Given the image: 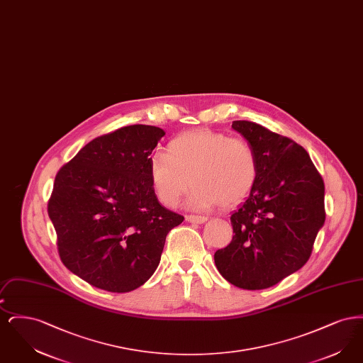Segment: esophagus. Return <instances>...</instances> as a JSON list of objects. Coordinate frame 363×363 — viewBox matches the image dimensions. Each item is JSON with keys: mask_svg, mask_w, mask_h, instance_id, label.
Returning a JSON list of instances; mask_svg holds the SVG:
<instances>
[{"mask_svg": "<svg viewBox=\"0 0 363 363\" xmlns=\"http://www.w3.org/2000/svg\"><path fill=\"white\" fill-rule=\"evenodd\" d=\"M185 219L190 223H197V225H201V223L207 222L206 216H197V215H186Z\"/></svg>", "mask_w": 363, "mask_h": 363, "instance_id": "esophagus-1", "label": "esophagus"}]
</instances>
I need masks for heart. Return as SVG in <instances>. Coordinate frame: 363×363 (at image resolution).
<instances>
[{"mask_svg": "<svg viewBox=\"0 0 363 363\" xmlns=\"http://www.w3.org/2000/svg\"><path fill=\"white\" fill-rule=\"evenodd\" d=\"M257 173V156L247 140L209 129L173 138L166 154H157L150 163L156 196L170 208L178 206L190 181L196 188L188 201L190 207H234L253 189Z\"/></svg>", "mask_w": 363, "mask_h": 363, "instance_id": "obj_1", "label": "heart"}]
</instances>
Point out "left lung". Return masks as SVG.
I'll list each match as a JSON object with an SVG mask.
<instances>
[{
    "label": "left lung",
    "instance_id": "8db88e82",
    "mask_svg": "<svg viewBox=\"0 0 363 363\" xmlns=\"http://www.w3.org/2000/svg\"><path fill=\"white\" fill-rule=\"evenodd\" d=\"M233 129L253 147L259 173L230 218L234 235L216 250L215 264L231 284L262 290L308 262L325 222V188L306 150L291 138L256 122L234 121Z\"/></svg>",
    "mask_w": 363,
    "mask_h": 363
}]
</instances>
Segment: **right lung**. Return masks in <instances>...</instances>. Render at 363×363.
I'll use <instances>...</instances> for the list:
<instances>
[{
    "instance_id": "obj_1",
    "label": "right lung",
    "mask_w": 363,
    "mask_h": 363,
    "mask_svg": "<svg viewBox=\"0 0 363 363\" xmlns=\"http://www.w3.org/2000/svg\"><path fill=\"white\" fill-rule=\"evenodd\" d=\"M164 130L123 126L94 138L55 175L48 212L61 261L110 293H129L155 272L169 231L184 216L163 207L150 155Z\"/></svg>"
}]
</instances>
